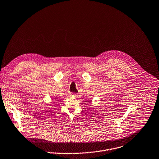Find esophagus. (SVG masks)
Listing matches in <instances>:
<instances>
[{"label":"esophagus","mask_w":159,"mask_h":159,"mask_svg":"<svg viewBox=\"0 0 159 159\" xmlns=\"http://www.w3.org/2000/svg\"><path fill=\"white\" fill-rule=\"evenodd\" d=\"M71 96H77V94L76 93H71V94H70Z\"/></svg>","instance_id":"1"}]
</instances>
